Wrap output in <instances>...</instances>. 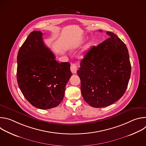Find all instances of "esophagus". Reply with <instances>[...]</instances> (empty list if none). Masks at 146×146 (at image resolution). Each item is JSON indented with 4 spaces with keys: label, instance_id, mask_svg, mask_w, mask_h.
Returning a JSON list of instances; mask_svg holds the SVG:
<instances>
[{
    "label": "esophagus",
    "instance_id": "obj_1",
    "mask_svg": "<svg viewBox=\"0 0 146 146\" xmlns=\"http://www.w3.org/2000/svg\"><path fill=\"white\" fill-rule=\"evenodd\" d=\"M70 70L73 73L75 74L77 70V66L76 64H72L70 65Z\"/></svg>",
    "mask_w": 146,
    "mask_h": 146
}]
</instances>
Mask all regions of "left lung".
I'll use <instances>...</instances> for the list:
<instances>
[{"mask_svg":"<svg viewBox=\"0 0 146 146\" xmlns=\"http://www.w3.org/2000/svg\"><path fill=\"white\" fill-rule=\"evenodd\" d=\"M106 34L108 38L86 53L77 72L83 98L96 108L119 100L127 88L131 73L126 45L114 33Z\"/></svg>","mask_w":146,"mask_h":146,"instance_id":"8db88e82","label":"left lung"}]
</instances>
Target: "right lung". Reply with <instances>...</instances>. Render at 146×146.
Instances as JSON below:
<instances>
[{
    "instance_id": "1",
    "label": "right lung",
    "mask_w": 146,
    "mask_h": 146,
    "mask_svg": "<svg viewBox=\"0 0 146 146\" xmlns=\"http://www.w3.org/2000/svg\"><path fill=\"white\" fill-rule=\"evenodd\" d=\"M42 36L40 31L32 32L20 47L17 79L26 99L33 106L45 110L58 106L63 100L72 72L69 62L55 60Z\"/></svg>"
}]
</instances>
